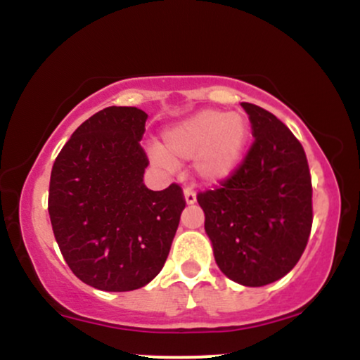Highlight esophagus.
Instances as JSON below:
<instances>
[{"mask_svg":"<svg viewBox=\"0 0 360 360\" xmlns=\"http://www.w3.org/2000/svg\"><path fill=\"white\" fill-rule=\"evenodd\" d=\"M184 200L188 205L196 203V191H194L191 186H186L184 188Z\"/></svg>","mask_w":360,"mask_h":360,"instance_id":"34e87169","label":"esophagus"}]
</instances>
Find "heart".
I'll return each mask as SVG.
<instances>
[{
	"mask_svg": "<svg viewBox=\"0 0 360 360\" xmlns=\"http://www.w3.org/2000/svg\"><path fill=\"white\" fill-rule=\"evenodd\" d=\"M249 122L240 113L203 110L164 131V153L152 150L160 167H171V159H194L206 181H221L240 164L249 140Z\"/></svg>",
	"mask_w": 360,
	"mask_h": 360,
	"instance_id": "obj_1",
	"label": "heart"
}]
</instances>
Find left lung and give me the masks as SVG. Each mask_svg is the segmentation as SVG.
Returning a JSON list of instances; mask_svg holds the SVG:
<instances>
[{
	"label": "left lung",
	"instance_id": "1",
	"mask_svg": "<svg viewBox=\"0 0 360 360\" xmlns=\"http://www.w3.org/2000/svg\"><path fill=\"white\" fill-rule=\"evenodd\" d=\"M254 142L220 184L198 193L218 267L243 286L286 276L303 255L313 223L304 148L271 111L240 103Z\"/></svg>",
	"mask_w": 360,
	"mask_h": 360
}]
</instances>
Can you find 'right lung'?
<instances>
[{
    "instance_id": "add662e5",
    "label": "right lung",
    "mask_w": 360,
    "mask_h": 360,
    "mask_svg": "<svg viewBox=\"0 0 360 360\" xmlns=\"http://www.w3.org/2000/svg\"><path fill=\"white\" fill-rule=\"evenodd\" d=\"M146 120L135 106L98 111L52 166L53 237L74 276L101 291H134L159 274L186 206L179 184H143Z\"/></svg>"
}]
</instances>
